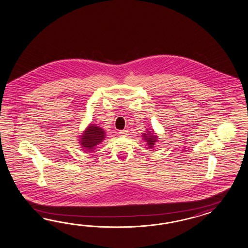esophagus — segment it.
Masks as SVG:
<instances>
[{
    "mask_svg": "<svg viewBox=\"0 0 248 248\" xmlns=\"http://www.w3.org/2000/svg\"><path fill=\"white\" fill-rule=\"evenodd\" d=\"M120 133V135L121 136H128V134H129V132L127 130H124V131H121V132H119Z\"/></svg>",
    "mask_w": 248,
    "mask_h": 248,
    "instance_id": "esophagus-1",
    "label": "esophagus"
}]
</instances>
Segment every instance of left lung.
I'll return each instance as SVG.
<instances>
[{
	"instance_id": "obj_1",
	"label": "left lung",
	"mask_w": 248,
	"mask_h": 248,
	"mask_svg": "<svg viewBox=\"0 0 248 248\" xmlns=\"http://www.w3.org/2000/svg\"><path fill=\"white\" fill-rule=\"evenodd\" d=\"M141 137L143 139L144 141H146L148 144V148L149 149H154L155 145L158 142V136L156 135L153 129H148V131L142 133Z\"/></svg>"
}]
</instances>
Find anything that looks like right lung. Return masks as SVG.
Masks as SVG:
<instances>
[{"label":"right lung","instance_id":"add662e5","mask_svg":"<svg viewBox=\"0 0 248 248\" xmlns=\"http://www.w3.org/2000/svg\"><path fill=\"white\" fill-rule=\"evenodd\" d=\"M106 133L107 132L97 124H90L82 132V135L78 136V143H80V146L86 151H93L104 140L107 136Z\"/></svg>","mask_w":248,"mask_h":248}]
</instances>
